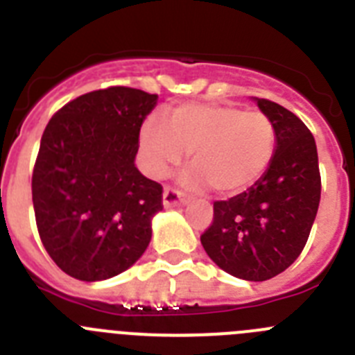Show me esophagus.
<instances>
[{
    "mask_svg": "<svg viewBox=\"0 0 355 355\" xmlns=\"http://www.w3.org/2000/svg\"><path fill=\"white\" fill-rule=\"evenodd\" d=\"M187 202H188L187 193L180 192V190H175V188H171V187L165 188V192H163V205H165V208H174V206L187 205Z\"/></svg>",
    "mask_w": 355,
    "mask_h": 355,
    "instance_id": "esophagus-1",
    "label": "esophagus"
}]
</instances>
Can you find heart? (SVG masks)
<instances>
[{
    "mask_svg": "<svg viewBox=\"0 0 355 355\" xmlns=\"http://www.w3.org/2000/svg\"><path fill=\"white\" fill-rule=\"evenodd\" d=\"M277 130L263 112L231 105H183L168 121L147 117L140 128V159L153 178H165L190 153L188 181L238 196L258 183L275 155Z\"/></svg>",
    "mask_w": 355,
    "mask_h": 355,
    "instance_id": "obj_1",
    "label": "heart"
}]
</instances>
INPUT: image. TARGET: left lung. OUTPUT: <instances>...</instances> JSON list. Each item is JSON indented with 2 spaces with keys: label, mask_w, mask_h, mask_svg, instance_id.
<instances>
[{
  "label": "left lung",
  "mask_w": 355,
  "mask_h": 355,
  "mask_svg": "<svg viewBox=\"0 0 355 355\" xmlns=\"http://www.w3.org/2000/svg\"><path fill=\"white\" fill-rule=\"evenodd\" d=\"M258 106L277 130L274 159L247 192L213 202V222L200 234L209 258L245 281L275 277L299 258L322 193L311 131L277 103L258 99Z\"/></svg>",
  "instance_id": "1"
}]
</instances>
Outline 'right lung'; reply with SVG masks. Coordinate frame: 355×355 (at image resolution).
I'll list each match as a JSON object with an SVG mask.
<instances>
[{"instance_id":"right-lung-1","label":"right lung","mask_w":355,"mask_h":355,"mask_svg":"<svg viewBox=\"0 0 355 355\" xmlns=\"http://www.w3.org/2000/svg\"><path fill=\"white\" fill-rule=\"evenodd\" d=\"M156 94L108 87L62 106L42 133L31 199L44 249L67 275L103 281L130 268L150 241L163 188L135 167Z\"/></svg>"}]
</instances>
